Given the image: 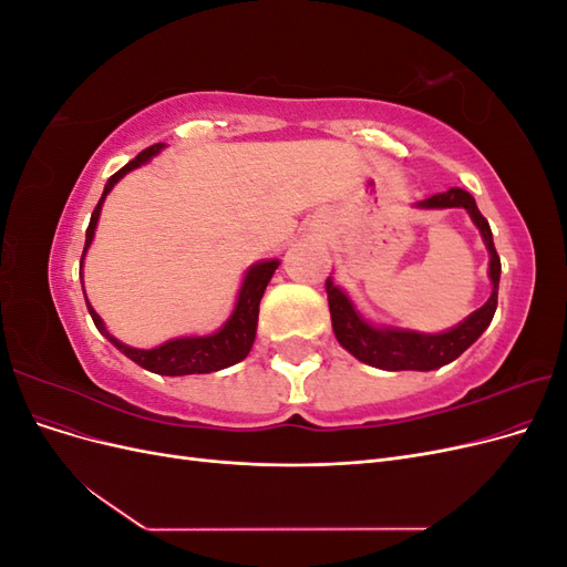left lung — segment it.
I'll use <instances>...</instances> for the list:
<instances>
[{
	"instance_id": "8db88e82",
	"label": "left lung",
	"mask_w": 567,
	"mask_h": 567,
	"mask_svg": "<svg viewBox=\"0 0 567 567\" xmlns=\"http://www.w3.org/2000/svg\"><path fill=\"white\" fill-rule=\"evenodd\" d=\"M414 208L419 210H447V208H463L473 225L477 227L483 244L489 252V281H492V296L487 302L468 315L463 321L447 331L440 333H423L400 329V326L388 323H373L348 296L346 288L333 284V277L326 279V293H329V310L336 340L346 348L359 362L369 367L383 369V371H433L444 364L454 362L458 354L466 352L473 342L485 333L494 312H496V296H499V277H502V260L496 255L489 221L480 215L475 198L454 186L450 192L435 194L425 200H419Z\"/></svg>"
}]
</instances>
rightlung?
I'll use <instances>...</instances> for the list:
<instances>
[{
  "label": "right lung",
  "instance_id": "obj_1",
  "mask_svg": "<svg viewBox=\"0 0 567 567\" xmlns=\"http://www.w3.org/2000/svg\"><path fill=\"white\" fill-rule=\"evenodd\" d=\"M163 148H165V144L148 146L134 161H130L125 167H120L117 173L106 182L104 194H101L96 208L92 213L90 227H87V238H84V250H82V260H80V279H82L84 255H87V250L94 241L99 215H101V208H104L106 196L113 192V186L120 179H123L127 173L146 165L153 156H158ZM279 265H281L279 260H260V262H255L246 269L241 288H238V296H236V302H234V310H231L229 319L221 323L215 333L173 338V340H165L163 346H156L151 350L132 348V346H125V342H120L115 336L109 333L104 319H101L94 307L90 305L87 293H84V300H87V310L94 319V326L99 329V333L106 336L120 352L132 359L134 364H140L142 369H146L151 373H161V375L210 373V371L234 367V364L241 362V359L248 357L252 342H255V333H257V315H260V300L265 296L267 284L274 277V271L279 269Z\"/></svg>",
  "mask_w": 567,
  "mask_h": 567
}]
</instances>
